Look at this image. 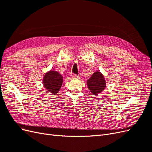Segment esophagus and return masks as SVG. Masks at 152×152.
I'll use <instances>...</instances> for the list:
<instances>
[{
  "label": "esophagus",
  "instance_id": "34e87169",
  "mask_svg": "<svg viewBox=\"0 0 152 152\" xmlns=\"http://www.w3.org/2000/svg\"><path fill=\"white\" fill-rule=\"evenodd\" d=\"M72 77H73V78H75V79H76V78L79 77V75H76V74H73V75H72Z\"/></svg>",
  "mask_w": 152,
  "mask_h": 152
}]
</instances>
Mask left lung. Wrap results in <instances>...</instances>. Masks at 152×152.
I'll return each mask as SVG.
<instances>
[{"label": "left lung", "mask_w": 152, "mask_h": 152, "mask_svg": "<svg viewBox=\"0 0 152 152\" xmlns=\"http://www.w3.org/2000/svg\"><path fill=\"white\" fill-rule=\"evenodd\" d=\"M88 88L92 93L97 95L105 89L106 81L99 72H96L87 81Z\"/></svg>", "instance_id": "left-lung-1"}]
</instances>
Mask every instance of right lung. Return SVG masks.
<instances>
[{"instance_id":"right-lung-1","label":"right lung","mask_w":152,"mask_h":152,"mask_svg":"<svg viewBox=\"0 0 152 152\" xmlns=\"http://www.w3.org/2000/svg\"><path fill=\"white\" fill-rule=\"evenodd\" d=\"M62 83L63 77L56 71L50 70L44 76V87L51 94H56L61 87Z\"/></svg>"}]
</instances>
